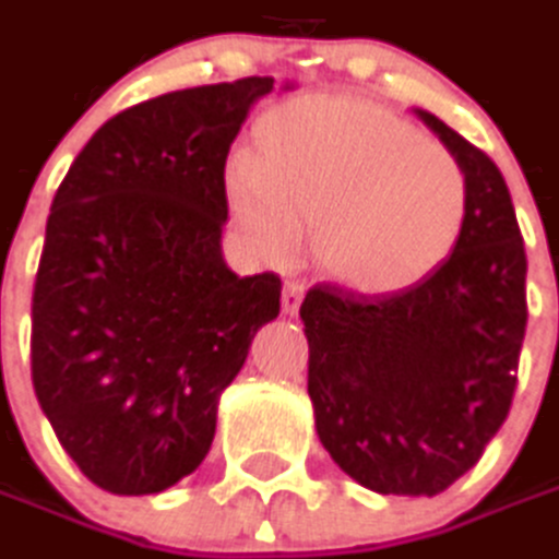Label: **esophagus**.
Returning a JSON list of instances; mask_svg holds the SVG:
<instances>
[{
	"mask_svg": "<svg viewBox=\"0 0 559 559\" xmlns=\"http://www.w3.org/2000/svg\"><path fill=\"white\" fill-rule=\"evenodd\" d=\"M301 295H305V286H301L298 280H289L286 289H283V311L298 313V308H301Z\"/></svg>",
	"mask_w": 559,
	"mask_h": 559,
	"instance_id": "34e87169",
	"label": "esophagus"
}]
</instances>
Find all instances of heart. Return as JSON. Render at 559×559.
I'll return each mask as SVG.
<instances>
[{
    "label": "heart",
    "instance_id": "obj_1",
    "mask_svg": "<svg viewBox=\"0 0 559 559\" xmlns=\"http://www.w3.org/2000/svg\"><path fill=\"white\" fill-rule=\"evenodd\" d=\"M248 242L273 264L313 229L326 276L364 295L426 280L461 242L469 180L461 158L414 123L352 96H311L267 111L251 164L226 180Z\"/></svg>",
    "mask_w": 559,
    "mask_h": 559
}]
</instances>
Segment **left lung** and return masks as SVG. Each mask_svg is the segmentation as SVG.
<instances>
[{
  "mask_svg": "<svg viewBox=\"0 0 559 559\" xmlns=\"http://www.w3.org/2000/svg\"><path fill=\"white\" fill-rule=\"evenodd\" d=\"M461 158L469 214L454 251L407 289L317 283L301 301L317 436L379 495H439L510 414L526 338V248L498 164L417 111Z\"/></svg>",
  "mask_w": 559,
  "mask_h": 559,
  "instance_id": "1",
  "label": "left lung"
}]
</instances>
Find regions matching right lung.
I'll return each instance as SVG.
<instances>
[{
    "label": "right lung",
    "instance_id": "1",
    "mask_svg": "<svg viewBox=\"0 0 559 559\" xmlns=\"http://www.w3.org/2000/svg\"><path fill=\"white\" fill-rule=\"evenodd\" d=\"M270 90L273 76H242L140 102L98 127L55 192L33 392L111 495H155L204 461L217 397L280 313V276H236L221 254L226 155Z\"/></svg>",
    "mask_w": 559,
    "mask_h": 559
}]
</instances>
